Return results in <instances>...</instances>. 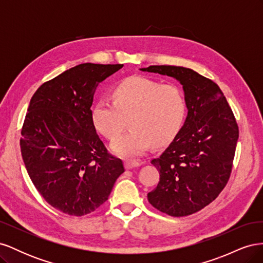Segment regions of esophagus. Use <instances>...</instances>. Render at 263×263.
Masks as SVG:
<instances>
[{"label":"esophagus","mask_w":263,"mask_h":263,"mask_svg":"<svg viewBox=\"0 0 263 263\" xmlns=\"http://www.w3.org/2000/svg\"><path fill=\"white\" fill-rule=\"evenodd\" d=\"M124 165H125V169L129 170V169H134V168H137V166L141 165V162H138V161H135V160H126L124 162Z\"/></svg>","instance_id":"1"}]
</instances>
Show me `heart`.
Listing matches in <instances>:
<instances>
[{"label": "heart", "instance_id": "1", "mask_svg": "<svg viewBox=\"0 0 263 263\" xmlns=\"http://www.w3.org/2000/svg\"><path fill=\"white\" fill-rule=\"evenodd\" d=\"M113 100L101 99L92 107L94 128L114 140L130 118L132 129L116 139L110 150L125 159L146 154L151 144L168 142L179 130L186 110V101L176 84H161L142 76H132L113 90Z\"/></svg>", "mask_w": 263, "mask_h": 263}]
</instances>
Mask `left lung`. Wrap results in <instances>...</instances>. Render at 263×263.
I'll use <instances>...</instances> for the list:
<instances>
[{"label": "left lung", "mask_w": 263, "mask_h": 263, "mask_svg": "<svg viewBox=\"0 0 263 263\" xmlns=\"http://www.w3.org/2000/svg\"><path fill=\"white\" fill-rule=\"evenodd\" d=\"M140 70L174 78L184 91L187 116L168 148L151 160L160 181L147 197L158 211L187 216L212 203L227 184L238 125L219 86L194 70L176 66Z\"/></svg>", "instance_id": "obj_1"}]
</instances>
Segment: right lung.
Segmentation results:
<instances>
[{
  "instance_id": "1",
  "label": "right lung",
  "mask_w": 263,
  "mask_h": 263,
  "mask_svg": "<svg viewBox=\"0 0 263 263\" xmlns=\"http://www.w3.org/2000/svg\"><path fill=\"white\" fill-rule=\"evenodd\" d=\"M122 68L81 63L42 84L30 100L22 157L38 192L62 213L94 212L125 171L121 159L107 153L91 116L99 83Z\"/></svg>"
}]
</instances>
